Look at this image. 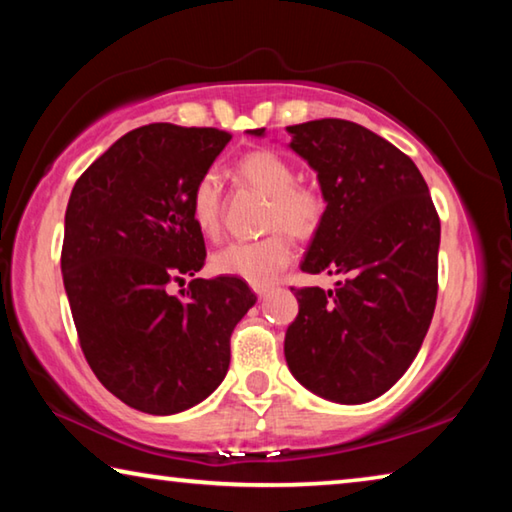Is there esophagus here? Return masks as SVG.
<instances>
[{"instance_id":"esophagus-1","label":"esophagus","mask_w":512,"mask_h":512,"mask_svg":"<svg viewBox=\"0 0 512 512\" xmlns=\"http://www.w3.org/2000/svg\"><path fill=\"white\" fill-rule=\"evenodd\" d=\"M269 289H271L269 285H259V287H255V294H257L259 298H264L266 294H269Z\"/></svg>"}]
</instances>
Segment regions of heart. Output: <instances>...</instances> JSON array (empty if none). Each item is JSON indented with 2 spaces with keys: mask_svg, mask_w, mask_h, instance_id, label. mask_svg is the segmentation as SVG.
<instances>
[{
  "mask_svg": "<svg viewBox=\"0 0 512 512\" xmlns=\"http://www.w3.org/2000/svg\"><path fill=\"white\" fill-rule=\"evenodd\" d=\"M237 175L250 189L269 198L266 230H275L257 241H234L212 255V271L239 278L248 285H269L291 259V239H312L326 218V198L310 184L296 182V173L285 157L271 150L243 154ZM191 218L205 237L221 230V180L216 170H205L193 184ZM283 229L280 231L279 227Z\"/></svg>",
  "mask_w": 512,
  "mask_h": 512,
  "instance_id": "b5f03b06",
  "label": "heart"
}]
</instances>
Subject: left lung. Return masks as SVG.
Returning <instances> with one entry per match:
<instances>
[{"mask_svg": "<svg viewBox=\"0 0 512 512\" xmlns=\"http://www.w3.org/2000/svg\"><path fill=\"white\" fill-rule=\"evenodd\" d=\"M316 170L326 218L300 264L342 275L335 289H294L285 358L300 385L355 405L378 399L417 358L437 300L440 216L408 154L351 120L287 127ZM262 136V129H250Z\"/></svg>", "mask_w": 512, "mask_h": 512, "instance_id": "left-lung-1", "label": "left lung"}]
</instances>
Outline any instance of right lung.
Returning <instances> with one entry per match:
<instances>
[{"label": "right lung", "instance_id": "right-lung-1", "mask_svg": "<svg viewBox=\"0 0 512 512\" xmlns=\"http://www.w3.org/2000/svg\"><path fill=\"white\" fill-rule=\"evenodd\" d=\"M216 127L152 123L97 157L70 193L61 271L86 362L129 408L175 415L230 367V337L257 296L239 278L173 282L205 264L191 191L230 143Z\"/></svg>", "mask_w": 512, "mask_h": 512}]
</instances>
